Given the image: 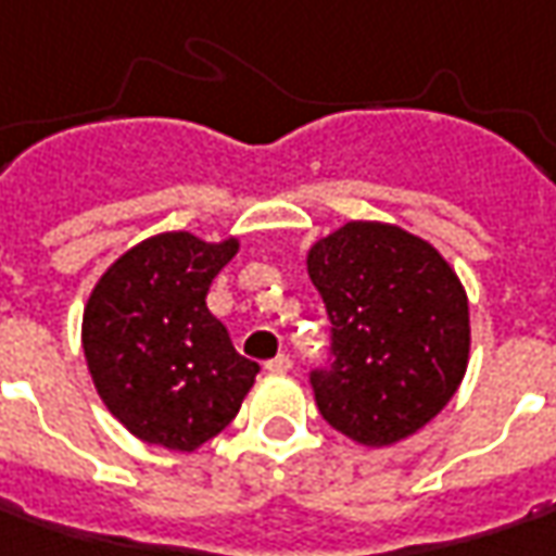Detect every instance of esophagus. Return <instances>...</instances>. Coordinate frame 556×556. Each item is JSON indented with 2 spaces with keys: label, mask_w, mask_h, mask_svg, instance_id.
Segmentation results:
<instances>
[{
  "label": "esophagus",
  "mask_w": 556,
  "mask_h": 556,
  "mask_svg": "<svg viewBox=\"0 0 556 556\" xmlns=\"http://www.w3.org/2000/svg\"><path fill=\"white\" fill-rule=\"evenodd\" d=\"M264 369H267V372H274V375L289 372V369H292V356H289V354H277V356H274V359H267V363H264Z\"/></svg>",
  "instance_id": "34e87169"
}]
</instances>
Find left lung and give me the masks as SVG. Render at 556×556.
<instances>
[{"mask_svg": "<svg viewBox=\"0 0 556 556\" xmlns=\"http://www.w3.org/2000/svg\"><path fill=\"white\" fill-rule=\"evenodd\" d=\"M307 274L332 326L329 363L311 369L319 415L363 446L425 428L468 369V298L431 242L351 220L319 240Z\"/></svg>", "mask_w": 556, "mask_h": 556, "instance_id": "1", "label": "left lung"}]
</instances>
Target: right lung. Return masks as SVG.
I'll return each mask as SVG.
<instances>
[{
    "label": "right lung",
    "instance_id": "obj_1",
    "mask_svg": "<svg viewBox=\"0 0 556 556\" xmlns=\"http://www.w3.org/2000/svg\"><path fill=\"white\" fill-rule=\"evenodd\" d=\"M237 240L160 233L128 249L88 298L83 348L94 388L135 437L193 452L220 433L255 384L258 363L237 354L205 307Z\"/></svg>",
    "mask_w": 556,
    "mask_h": 556
}]
</instances>
